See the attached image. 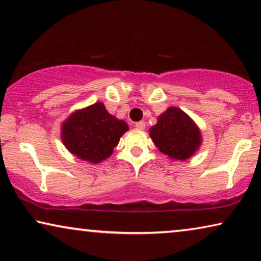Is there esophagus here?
<instances>
[{"label": "esophagus", "mask_w": 261, "mask_h": 261, "mask_svg": "<svg viewBox=\"0 0 261 261\" xmlns=\"http://www.w3.org/2000/svg\"><path fill=\"white\" fill-rule=\"evenodd\" d=\"M135 127H137L138 129H145L146 123L144 122V121H140V122H137V123H135Z\"/></svg>", "instance_id": "34e87169"}]
</instances>
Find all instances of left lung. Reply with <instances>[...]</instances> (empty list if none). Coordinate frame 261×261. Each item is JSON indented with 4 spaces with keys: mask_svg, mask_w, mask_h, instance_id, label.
<instances>
[{
    "mask_svg": "<svg viewBox=\"0 0 261 261\" xmlns=\"http://www.w3.org/2000/svg\"><path fill=\"white\" fill-rule=\"evenodd\" d=\"M149 137L164 154L185 162L198 151L202 133L195 121L177 107H169L149 128Z\"/></svg>",
    "mask_w": 261,
    "mask_h": 261,
    "instance_id": "obj_1",
    "label": "left lung"
}]
</instances>
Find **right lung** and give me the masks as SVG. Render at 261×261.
<instances>
[{
    "label": "right lung",
    "mask_w": 261,
    "mask_h": 261,
    "mask_svg": "<svg viewBox=\"0 0 261 261\" xmlns=\"http://www.w3.org/2000/svg\"><path fill=\"white\" fill-rule=\"evenodd\" d=\"M128 129L123 120L109 114L102 102H96L70 114L60 127V138L71 154L98 164L113 154Z\"/></svg>",
    "instance_id": "obj_1"
}]
</instances>
